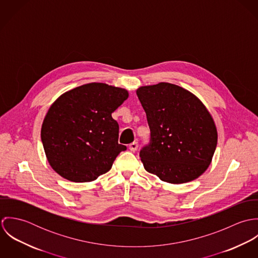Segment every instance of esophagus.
<instances>
[{"instance_id": "esophagus-1", "label": "esophagus", "mask_w": 258, "mask_h": 258, "mask_svg": "<svg viewBox=\"0 0 258 258\" xmlns=\"http://www.w3.org/2000/svg\"><path fill=\"white\" fill-rule=\"evenodd\" d=\"M129 149H130V151L135 152V151L138 149V142H133V143H131V144L129 145Z\"/></svg>"}]
</instances>
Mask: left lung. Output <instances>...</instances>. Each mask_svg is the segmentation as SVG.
I'll list each match as a JSON object with an SVG mask.
<instances>
[{"label": "left lung", "mask_w": 258, "mask_h": 258, "mask_svg": "<svg viewBox=\"0 0 258 258\" xmlns=\"http://www.w3.org/2000/svg\"><path fill=\"white\" fill-rule=\"evenodd\" d=\"M136 93L151 131V143L140 151L145 170L170 184L198 179L211 165L218 143L216 123L205 104L169 82L141 86Z\"/></svg>", "instance_id": "left-lung-1"}]
</instances>
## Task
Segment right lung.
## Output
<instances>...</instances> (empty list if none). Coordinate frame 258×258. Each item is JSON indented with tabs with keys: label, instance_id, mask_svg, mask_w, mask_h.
<instances>
[{
	"label": "right lung",
	"instance_id": "obj_1",
	"mask_svg": "<svg viewBox=\"0 0 258 258\" xmlns=\"http://www.w3.org/2000/svg\"><path fill=\"white\" fill-rule=\"evenodd\" d=\"M129 96L125 88L91 82L62 93L43 119L40 137L48 164L74 183L108 172L120 152L119 126L112 118Z\"/></svg>",
	"mask_w": 258,
	"mask_h": 258
}]
</instances>
